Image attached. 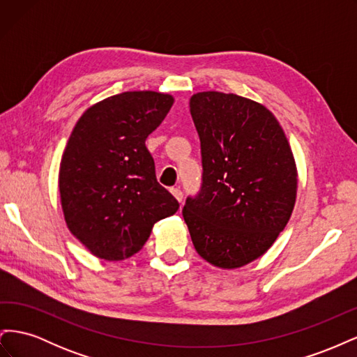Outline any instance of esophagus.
I'll use <instances>...</instances> for the list:
<instances>
[{
	"label": "esophagus",
	"mask_w": 357,
	"mask_h": 357,
	"mask_svg": "<svg viewBox=\"0 0 357 357\" xmlns=\"http://www.w3.org/2000/svg\"><path fill=\"white\" fill-rule=\"evenodd\" d=\"M171 193L176 197V199H177L178 202L183 201V192H181L180 188H172V189H171Z\"/></svg>",
	"instance_id": "esophagus-1"
}]
</instances>
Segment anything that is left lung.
<instances>
[{
    "mask_svg": "<svg viewBox=\"0 0 357 357\" xmlns=\"http://www.w3.org/2000/svg\"><path fill=\"white\" fill-rule=\"evenodd\" d=\"M190 114L201 142L202 181L183 218L197 252L219 268L262 256L284 229L296 199L287 138L262 104L235 93L199 92Z\"/></svg>",
    "mask_w": 357,
    "mask_h": 357,
    "instance_id": "obj_1",
    "label": "left lung"
}]
</instances>
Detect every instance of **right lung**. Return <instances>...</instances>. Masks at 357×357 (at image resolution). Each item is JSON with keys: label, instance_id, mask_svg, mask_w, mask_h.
I'll return each mask as SVG.
<instances>
[{"label": "right lung", "instance_id": "1", "mask_svg": "<svg viewBox=\"0 0 357 357\" xmlns=\"http://www.w3.org/2000/svg\"><path fill=\"white\" fill-rule=\"evenodd\" d=\"M172 102L168 93L123 92L92 105L75 123L61 160V204L68 229L92 255L132 256L153 225L178 210L146 147Z\"/></svg>", "mask_w": 357, "mask_h": 357}]
</instances>
